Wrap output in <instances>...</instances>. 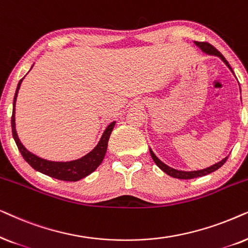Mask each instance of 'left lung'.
<instances>
[{
    "instance_id": "8db88e82",
    "label": "left lung",
    "mask_w": 248,
    "mask_h": 248,
    "mask_svg": "<svg viewBox=\"0 0 248 248\" xmlns=\"http://www.w3.org/2000/svg\"><path fill=\"white\" fill-rule=\"evenodd\" d=\"M195 44L199 46V47L202 49L204 53H206V54L216 55V57H219L221 60H222L224 63H226L227 67L232 71V67H230V64L228 63V61L226 60V59H224L223 55L221 54V53L217 51L216 47H214L213 45H211V44H209V43H206V42H195ZM150 153H151V156H152V158H153L154 162L156 163V166L160 168V169L162 170L163 172H166L167 174H169L170 177L177 178V179H193V178H199V177L206 176V174L213 172V171H216V170L219 169V168L222 167L223 164L226 163L228 156H229V155H228V156L224 157L223 160H221L220 162L213 164V166L206 168V169L196 170V171H180V170L173 169V168H170L169 166H167V164H164L162 161L158 160L157 156L153 153V151H152L151 148H150Z\"/></svg>"
}]
</instances>
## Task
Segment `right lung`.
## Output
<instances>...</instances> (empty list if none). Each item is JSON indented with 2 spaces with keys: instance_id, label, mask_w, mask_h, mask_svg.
Segmentation results:
<instances>
[{
  "instance_id": "1",
  "label": "right lung",
  "mask_w": 248,
  "mask_h": 248,
  "mask_svg": "<svg viewBox=\"0 0 248 248\" xmlns=\"http://www.w3.org/2000/svg\"><path fill=\"white\" fill-rule=\"evenodd\" d=\"M24 78L20 79L18 86H16L15 98H13V110L11 117L12 136L15 138V141L16 146L19 148V151H20L22 157H24L26 162H27L31 168H34L36 171H39V172L44 173L46 176L55 178V179L64 181H78L82 179V178L87 177L88 174H91L93 171L96 170L97 167L100 166L102 161H103L105 153H107L108 138H110V135L112 133V130H113L115 121L111 122V124L107 127V129L104 130V133L102 135L101 140L98 141L96 146H95L90 153L86 154L85 156L78 158V160L68 161V162H55V161H48L45 160V158L39 157L37 155L32 154L31 152H29L27 148L21 144L16 130V96H18L19 88H20V85L22 80H24Z\"/></svg>"
}]
</instances>
